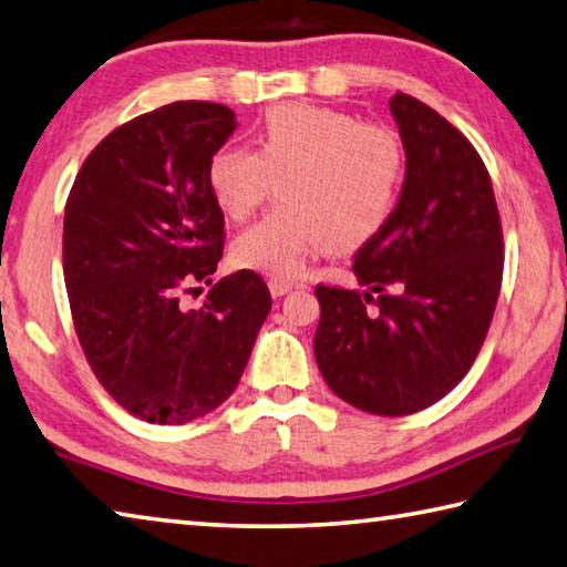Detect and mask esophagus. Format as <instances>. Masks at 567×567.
<instances>
[{
  "label": "esophagus",
  "mask_w": 567,
  "mask_h": 567,
  "mask_svg": "<svg viewBox=\"0 0 567 567\" xmlns=\"http://www.w3.org/2000/svg\"><path fill=\"white\" fill-rule=\"evenodd\" d=\"M292 282L290 280H270V295L272 297H282L292 290Z\"/></svg>",
  "instance_id": "esophagus-1"
}]
</instances>
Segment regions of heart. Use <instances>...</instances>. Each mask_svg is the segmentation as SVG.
Listing matches in <instances>:
<instances>
[{
    "mask_svg": "<svg viewBox=\"0 0 567 567\" xmlns=\"http://www.w3.org/2000/svg\"><path fill=\"white\" fill-rule=\"evenodd\" d=\"M406 176L399 133L347 111L282 104L260 118L255 151L220 146L208 188L230 220L270 198L280 205L233 240L243 270L292 280L319 252H352L384 230Z\"/></svg>",
    "mask_w": 567,
    "mask_h": 567,
    "instance_id": "b5f03b06",
    "label": "heart"
}]
</instances>
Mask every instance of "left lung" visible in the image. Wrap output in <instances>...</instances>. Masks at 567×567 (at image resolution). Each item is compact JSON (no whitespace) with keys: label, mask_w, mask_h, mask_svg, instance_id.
<instances>
[{"label":"left lung","mask_w":567,"mask_h":567,"mask_svg":"<svg viewBox=\"0 0 567 567\" xmlns=\"http://www.w3.org/2000/svg\"><path fill=\"white\" fill-rule=\"evenodd\" d=\"M389 109L406 153L404 185L384 230L354 255L367 290L317 285L315 359L347 404L406 416L468 374L498 302L503 233L468 138L414 96L394 94Z\"/></svg>","instance_id":"1"}]
</instances>
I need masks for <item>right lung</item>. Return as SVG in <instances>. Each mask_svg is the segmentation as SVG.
Segmentation results:
<instances>
[{
    "label": "right lung",
    "mask_w": 567,
    "mask_h": 567,
    "mask_svg": "<svg viewBox=\"0 0 567 567\" xmlns=\"http://www.w3.org/2000/svg\"><path fill=\"white\" fill-rule=\"evenodd\" d=\"M238 128L210 101H176L123 123L89 153L64 213V280L79 342L96 379L133 416L188 424L228 399L270 315L260 275L210 287L225 218L208 161ZM200 290V287H198Z\"/></svg>",
    "instance_id": "right-lung-1"
}]
</instances>
